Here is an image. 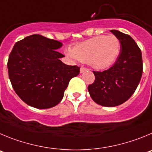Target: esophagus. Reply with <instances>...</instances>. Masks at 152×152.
<instances>
[{"mask_svg": "<svg viewBox=\"0 0 152 152\" xmlns=\"http://www.w3.org/2000/svg\"><path fill=\"white\" fill-rule=\"evenodd\" d=\"M88 68H86V67H81L80 68V73H85L86 71H88Z\"/></svg>", "mask_w": 152, "mask_h": 152, "instance_id": "esophagus-1", "label": "esophagus"}]
</instances>
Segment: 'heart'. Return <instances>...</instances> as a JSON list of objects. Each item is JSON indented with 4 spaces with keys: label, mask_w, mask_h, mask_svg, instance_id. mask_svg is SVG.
Segmentation results:
<instances>
[{
    "label": "heart",
    "mask_w": 152,
    "mask_h": 152,
    "mask_svg": "<svg viewBox=\"0 0 152 152\" xmlns=\"http://www.w3.org/2000/svg\"><path fill=\"white\" fill-rule=\"evenodd\" d=\"M120 42L115 35H100L80 42L66 54L73 59L88 63L97 69H106L117 61L120 53Z\"/></svg>",
    "instance_id": "obj_1"
}]
</instances>
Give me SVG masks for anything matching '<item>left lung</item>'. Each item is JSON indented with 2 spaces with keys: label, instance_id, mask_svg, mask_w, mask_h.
<instances>
[{
  "label": "left lung",
  "instance_id": "obj_1",
  "mask_svg": "<svg viewBox=\"0 0 152 152\" xmlns=\"http://www.w3.org/2000/svg\"><path fill=\"white\" fill-rule=\"evenodd\" d=\"M110 32L120 42V54L113 66L103 72L93 71L95 82L88 87L92 100L104 107H115L132 95L142 75V57L137 44L129 35Z\"/></svg>",
  "mask_w": 152,
  "mask_h": 152
}]
</instances>
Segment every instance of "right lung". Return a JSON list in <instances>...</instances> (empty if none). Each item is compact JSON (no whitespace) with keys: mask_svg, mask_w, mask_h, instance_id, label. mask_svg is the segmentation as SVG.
Listing matches in <instances>:
<instances>
[{"mask_svg":"<svg viewBox=\"0 0 152 152\" xmlns=\"http://www.w3.org/2000/svg\"><path fill=\"white\" fill-rule=\"evenodd\" d=\"M63 44L40 35L16 42L9 55L8 73L13 89L23 102L35 108H50L59 104L69 82L80 67L61 61L57 51Z\"/></svg>","mask_w":152,"mask_h":152,"instance_id":"obj_1","label":"right lung"}]
</instances>
